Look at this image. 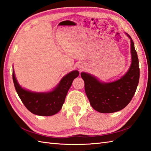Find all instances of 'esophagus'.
Returning a JSON list of instances; mask_svg holds the SVG:
<instances>
[{
	"mask_svg": "<svg viewBox=\"0 0 151 151\" xmlns=\"http://www.w3.org/2000/svg\"><path fill=\"white\" fill-rule=\"evenodd\" d=\"M85 65L84 64H83V63H81L80 64V65H78V69H80V70H83L84 69V67H85Z\"/></svg>",
	"mask_w": 151,
	"mask_h": 151,
	"instance_id": "1",
	"label": "esophagus"
}]
</instances>
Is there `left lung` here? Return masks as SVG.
<instances>
[{
	"label": "left lung",
	"instance_id": "1",
	"mask_svg": "<svg viewBox=\"0 0 151 151\" xmlns=\"http://www.w3.org/2000/svg\"><path fill=\"white\" fill-rule=\"evenodd\" d=\"M131 41L132 63L129 69L120 79L111 82L99 81L96 76L82 72L84 88L90 105L101 113H111L125 108L131 101L139 80V67L134 41Z\"/></svg>",
	"mask_w": 151,
	"mask_h": 151
}]
</instances>
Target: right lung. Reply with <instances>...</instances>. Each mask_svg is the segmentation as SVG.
Instances as JSON below:
<instances>
[{
    "mask_svg": "<svg viewBox=\"0 0 151 151\" xmlns=\"http://www.w3.org/2000/svg\"><path fill=\"white\" fill-rule=\"evenodd\" d=\"M78 75L76 70L67 74L54 89L48 92H35L23 88L17 81L14 70L12 78L16 90L25 107L35 114L48 116L61 110L73 80Z\"/></svg>",
    "mask_w": 151,
    "mask_h": 151,
    "instance_id": "obj_1",
    "label": "right lung"
}]
</instances>
